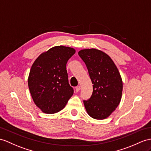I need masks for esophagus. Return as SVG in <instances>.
Here are the masks:
<instances>
[{
	"instance_id": "obj_1",
	"label": "esophagus",
	"mask_w": 151,
	"mask_h": 151,
	"mask_svg": "<svg viewBox=\"0 0 151 151\" xmlns=\"http://www.w3.org/2000/svg\"><path fill=\"white\" fill-rule=\"evenodd\" d=\"M81 90V86H78L76 87V91H77V92H78V91Z\"/></svg>"
}]
</instances>
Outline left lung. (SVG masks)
Returning <instances> with one entry per match:
<instances>
[{"label": "left lung", "instance_id": "8db88e82", "mask_svg": "<svg viewBox=\"0 0 151 151\" xmlns=\"http://www.w3.org/2000/svg\"><path fill=\"white\" fill-rule=\"evenodd\" d=\"M78 54L86 64L93 84L91 96L83 101L84 107L93 119H106L122 98V80L119 70L111 58L101 50L83 49Z\"/></svg>", "mask_w": 151, "mask_h": 151}]
</instances>
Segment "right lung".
Segmentation results:
<instances>
[{
	"label": "right lung",
	"instance_id": "1",
	"mask_svg": "<svg viewBox=\"0 0 151 151\" xmlns=\"http://www.w3.org/2000/svg\"><path fill=\"white\" fill-rule=\"evenodd\" d=\"M75 52L73 48L56 46L40 54L32 64L28 86L33 101L43 113L59 112L72 96L66 65Z\"/></svg>",
	"mask_w": 151,
	"mask_h": 151
}]
</instances>
